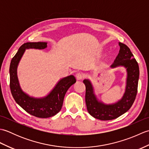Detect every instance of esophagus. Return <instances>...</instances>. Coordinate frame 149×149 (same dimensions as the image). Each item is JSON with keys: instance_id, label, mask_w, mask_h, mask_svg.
<instances>
[{"instance_id": "esophagus-1", "label": "esophagus", "mask_w": 149, "mask_h": 149, "mask_svg": "<svg viewBox=\"0 0 149 149\" xmlns=\"http://www.w3.org/2000/svg\"><path fill=\"white\" fill-rule=\"evenodd\" d=\"M75 77H76L77 80L79 81V80H82V79H83L84 75H83V74H82V73L78 72V73H77L76 75H75Z\"/></svg>"}]
</instances>
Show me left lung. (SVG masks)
<instances>
[{
    "label": "left lung",
    "instance_id": "8db88e82",
    "mask_svg": "<svg viewBox=\"0 0 149 149\" xmlns=\"http://www.w3.org/2000/svg\"><path fill=\"white\" fill-rule=\"evenodd\" d=\"M118 45L119 53L110 68L122 66L127 73L125 91L121 99L115 103H104L97 97L91 81L88 79L83 81L86 86L85 100L88 111L95 118L100 120L115 119L127 112L132 106L137 94L140 75L138 64L127 45L120 42H118Z\"/></svg>",
    "mask_w": 149,
    "mask_h": 149
}]
</instances>
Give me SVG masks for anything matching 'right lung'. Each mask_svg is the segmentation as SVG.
Here are the masks:
<instances>
[{
  "label": "right lung",
  "mask_w": 149,
  "mask_h": 149,
  "mask_svg": "<svg viewBox=\"0 0 149 149\" xmlns=\"http://www.w3.org/2000/svg\"><path fill=\"white\" fill-rule=\"evenodd\" d=\"M47 47V42H27L23 44L11 59L9 67L10 89L16 102L31 115L44 118L54 116L60 111L66 91L76 82L73 75L60 79L53 89L42 97L31 96L23 91L18 81L17 68L25 51L30 49H45Z\"/></svg>",
  "instance_id": "1"
}]
</instances>
